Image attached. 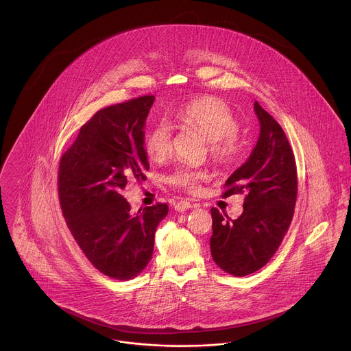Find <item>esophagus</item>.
I'll use <instances>...</instances> for the list:
<instances>
[{
    "instance_id": "esophagus-1",
    "label": "esophagus",
    "mask_w": 351,
    "mask_h": 351,
    "mask_svg": "<svg viewBox=\"0 0 351 351\" xmlns=\"http://www.w3.org/2000/svg\"><path fill=\"white\" fill-rule=\"evenodd\" d=\"M191 207H195V204L190 203L189 200H180V202H178L175 204V210L179 211V213H183V211H186V210H189Z\"/></svg>"
}]
</instances>
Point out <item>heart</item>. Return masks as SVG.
Segmentation results:
<instances>
[{
  "label": "heart",
  "instance_id": "1",
  "mask_svg": "<svg viewBox=\"0 0 351 351\" xmlns=\"http://www.w3.org/2000/svg\"><path fill=\"white\" fill-rule=\"evenodd\" d=\"M178 121L202 133L208 140V152L219 165H230L243 151V144L237 134L239 121L230 106L215 97H204L191 101L176 110ZM144 149L152 161L161 162L172 151V126L167 121H158L147 133ZM208 173L194 165L180 162L165 176L169 186L191 194L199 193Z\"/></svg>",
  "mask_w": 351,
  "mask_h": 351
}]
</instances>
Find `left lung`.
<instances>
[{
  "mask_svg": "<svg viewBox=\"0 0 351 351\" xmlns=\"http://www.w3.org/2000/svg\"><path fill=\"white\" fill-rule=\"evenodd\" d=\"M254 112L260 138L247 161L226 180L222 194H245L243 213L230 219L211 208L213 260L238 277L268 264L291 226L298 197L296 161L282 128L257 101Z\"/></svg>",
  "mask_w": 351,
  "mask_h": 351,
  "instance_id": "1",
  "label": "left lung"
}]
</instances>
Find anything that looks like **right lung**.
<instances>
[{
	"label": "right lung",
	"instance_id": "obj_1",
	"mask_svg": "<svg viewBox=\"0 0 351 351\" xmlns=\"http://www.w3.org/2000/svg\"><path fill=\"white\" fill-rule=\"evenodd\" d=\"M155 101L143 95L97 112L62 155L58 194L67 228L99 272L129 280L152 258L155 232L168 214L156 203L133 214L121 191L145 180L144 122Z\"/></svg>",
	"mask_w": 351,
	"mask_h": 351
}]
</instances>
